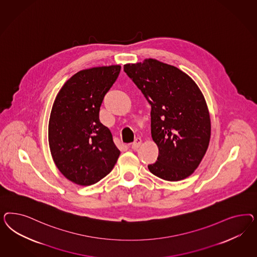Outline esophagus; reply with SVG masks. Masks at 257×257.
Segmentation results:
<instances>
[{
    "label": "esophagus",
    "mask_w": 257,
    "mask_h": 257,
    "mask_svg": "<svg viewBox=\"0 0 257 257\" xmlns=\"http://www.w3.org/2000/svg\"><path fill=\"white\" fill-rule=\"evenodd\" d=\"M141 145V140L140 139H136L135 141L133 142L132 147L133 150H138V149L140 148V146Z\"/></svg>",
    "instance_id": "34e87169"
}]
</instances>
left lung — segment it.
<instances>
[{"label":"left lung","instance_id":"1","mask_svg":"<svg viewBox=\"0 0 257 257\" xmlns=\"http://www.w3.org/2000/svg\"><path fill=\"white\" fill-rule=\"evenodd\" d=\"M123 69L152 107L151 133L159 154L149 171L167 181L186 179L210 141V116L202 91L187 73L156 59Z\"/></svg>","mask_w":257,"mask_h":257}]
</instances>
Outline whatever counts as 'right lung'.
Instances as JSON below:
<instances>
[{"label":"right lung","instance_id":"obj_1","mask_svg":"<svg viewBox=\"0 0 257 257\" xmlns=\"http://www.w3.org/2000/svg\"><path fill=\"white\" fill-rule=\"evenodd\" d=\"M120 68L80 70L56 95L49 119V145L57 169L74 184H96L113 170L120 155L99 118L102 100Z\"/></svg>","mask_w":257,"mask_h":257}]
</instances>
